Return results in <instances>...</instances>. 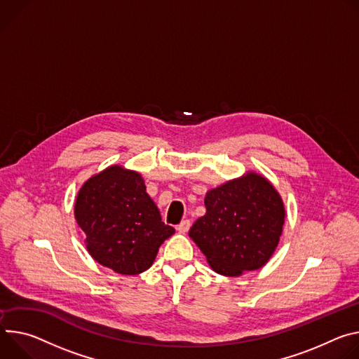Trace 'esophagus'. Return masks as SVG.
Returning a JSON list of instances; mask_svg holds the SVG:
<instances>
[{
	"instance_id": "esophagus-1",
	"label": "esophagus",
	"mask_w": 359,
	"mask_h": 359,
	"mask_svg": "<svg viewBox=\"0 0 359 359\" xmlns=\"http://www.w3.org/2000/svg\"><path fill=\"white\" fill-rule=\"evenodd\" d=\"M189 226H191V222L188 219H184V221H181V224L177 225V231L184 233V232H187L189 229Z\"/></svg>"
}]
</instances>
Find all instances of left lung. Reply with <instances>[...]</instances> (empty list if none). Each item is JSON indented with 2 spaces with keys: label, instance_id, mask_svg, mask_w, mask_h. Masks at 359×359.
<instances>
[{
  "label": "left lung",
  "instance_id": "left-lung-1",
  "mask_svg": "<svg viewBox=\"0 0 359 359\" xmlns=\"http://www.w3.org/2000/svg\"><path fill=\"white\" fill-rule=\"evenodd\" d=\"M207 212L188 235L225 276L262 268L275 252L285 218L283 198L261 174L248 171L207 192Z\"/></svg>",
  "mask_w": 359,
  "mask_h": 359
}]
</instances>
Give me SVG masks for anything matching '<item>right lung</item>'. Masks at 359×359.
<instances>
[{"label": "right lung", "instance_id": "add662e5", "mask_svg": "<svg viewBox=\"0 0 359 359\" xmlns=\"http://www.w3.org/2000/svg\"><path fill=\"white\" fill-rule=\"evenodd\" d=\"M74 217L86 233L90 255L116 273L147 271L175 229L147 194L140 172L111 165L79 188Z\"/></svg>", "mask_w": 359, "mask_h": 359}]
</instances>
